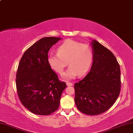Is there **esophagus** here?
Listing matches in <instances>:
<instances>
[{"instance_id": "esophagus-1", "label": "esophagus", "mask_w": 133, "mask_h": 133, "mask_svg": "<svg viewBox=\"0 0 133 133\" xmlns=\"http://www.w3.org/2000/svg\"><path fill=\"white\" fill-rule=\"evenodd\" d=\"M66 84L67 86H72V85H73V83L70 82H66Z\"/></svg>"}]
</instances>
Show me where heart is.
<instances>
[{"label":"heart","instance_id":"obj_1","mask_svg":"<svg viewBox=\"0 0 133 133\" xmlns=\"http://www.w3.org/2000/svg\"><path fill=\"white\" fill-rule=\"evenodd\" d=\"M93 59V51L90 46L73 40H67L57 48V53H50L48 63L50 68L61 74L68 62L69 67L63 73L65 80L73 79L84 75L89 71Z\"/></svg>","mask_w":133,"mask_h":133}]
</instances>
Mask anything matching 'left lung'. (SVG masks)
<instances>
[{
    "label": "left lung",
    "instance_id": "left-lung-1",
    "mask_svg": "<svg viewBox=\"0 0 133 133\" xmlns=\"http://www.w3.org/2000/svg\"><path fill=\"white\" fill-rule=\"evenodd\" d=\"M90 44L93 63L86 76L75 83V102L81 112L94 116L106 111L117 100L121 89V73L111 51L95 40Z\"/></svg>",
    "mask_w": 133,
    "mask_h": 133
}]
</instances>
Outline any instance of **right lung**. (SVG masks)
Segmentation results:
<instances>
[{
  "mask_svg": "<svg viewBox=\"0 0 133 133\" xmlns=\"http://www.w3.org/2000/svg\"><path fill=\"white\" fill-rule=\"evenodd\" d=\"M60 37H46L24 53L16 73L18 96L24 107L37 115H49L58 109L65 82L58 80L48 63L50 49Z\"/></svg>",
  "mask_w": 133,
  "mask_h": 133,
  "instance_id": "obj_1",
  "label": "right lung"
}]
</instances>
